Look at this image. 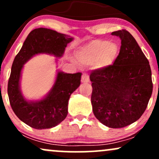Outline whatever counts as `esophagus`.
Returning a JSON list of instances; mask_svg holds the SVG:
<instances>
[{
  "instance_id": "esophagus-1",
  "label": "esophagus",
  "mask_w": 159,
  "mask_h": 159,
  "mask_svg": "<svg viewBox=\"0 0 159 159\" xmlns=\"http://www.w3.org/2000/svg\"><path fill=\"white\" fill-rule=\"evenodd\" d=\"M81 82L82 83H87V82H89V77L87 74L84 73L83 75H82Z\"/></svg>"
}]
</instances>
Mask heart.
I'll use <instances>...</instances> for the list:
<instances>
[{
    "label": "heart",
    "mask_w": 159,
    "mask_h": 159,
    "mask_svg": "<svg viewBox=\"0 0 159 159\" xmlns=\"http://www.w3.org/2000/svg\"><path fill=\"white\" fill-rule=\"evenodd\" d=\"M118 52L119 47L116 43L105 39H96L78 50L76 57L83 64H92L98 62L100 67H105L114 61Z\"/></svg>",
    "instance_id": "1"
}]
</instances>
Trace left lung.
Wrapping results in <instances>:
<instances>
[{
  "label": "left lung",
  "instance_id": "obj_1",
  "mask_svg": "<svg viewBox=\"0 0 159 159\" xmlns=\"http://www.w3.org/2000/svg\"><path fill=\"white\" fill-rule=\"evenodd\" d=\"M121 39L114 64L92 71L91 103L96 119L118 129L137 121L152 93V72L135 39L125 30L113 32Z\"/></svg>",
  "mask_w": 159,
  "mask_h": 159
}]
</instances>
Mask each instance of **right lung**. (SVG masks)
I'll list each match as a JSON object with an SVG mask.
<instances>
[{
	"label": "right lung",
	"mask_w": 159,
	"mask_h": 159,
	"mask_svg": "<svg viewBox=\"0 0 159 159\" xmlns=\"http://www.w3.org/2000/svg\"><path fill=\"white\" fill-rule=\"evenodd\" d=\"M73 38L48 28L33 30L24 42L14 59L8 81L7 92L12 111L21 121L36 129H51L61 123L68 114L71 94L81 84V72L74 74L57 72L52 90L39 101H27L20 90L23 65L33 56L49 54L60 57Z\"/></svg>",
	"instance_id": "obj_1"
}]
</instances>
